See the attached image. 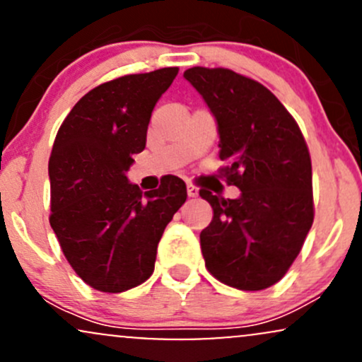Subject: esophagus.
<instances>
[{
	"mask_svg": "<svg viewBox=\"0 0 362 362\" xmlns=\"http://www.w3.org/2000/svg\"><path fill=\"white\" fill-rule=\"evenodd\" d=\"M187 195H189V197H197L199 189L192 184H187Z\"/></svg>",
	"mask_w": 362,
	"mask_h": 362,
	"instance_id": "esophagus-1",
	"label": "esophagus"
}]
</instances>
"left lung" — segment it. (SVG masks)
I'll return each mask as SVG.
<instances>
[{"label":"left lung","instance_id":"1","mask_svg":"<svg viewBox=\"0 0 362 362\" xmlns=\"http://www.w3.org/2000/svg\"><path fill=\"white\" fill-rule=\"evenodd\" d=\"M218 124L223 175L242 194L201 197L213 221L201 231L206 267L242 291L271 288L284 277L313 224L311 160L300 127L259 81L224 68L187 69Z\"/></svg>","mask_w":362,"mask_h":362}]
</instances>
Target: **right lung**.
<instances>
[{
	"instance_id": "obj_1",
	"label": "right lung",
	"mask_w": 362,
	"mask_h": 362,
	"mask_svg": "<svg viewBox=\"0 0 362 362\" xmlns=\"http://www.w3.org/2000/svg\"><path fill=\"white\" fill-rule=\"evenodd\" d=\"M177 73L163 68L98 85L73 107L54 141L49 221L74 272L102 293H122L151 276L161 235L187 199L178 177L144 194L126 177Z\"/></svg>"
}]
</instances>
